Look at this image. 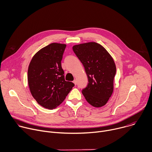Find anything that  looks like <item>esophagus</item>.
I'll use <instances>...</instances> for the list:
<instances>
[{
  "instance_id": "34e87169",
  "label": "esophagus",
  "mask_w": 152,
  "mask_h": 152,
  "mask_svg": "<svg viewBox=\"0 0 152 152\" xmlns=\"http://www.w3.org/2000/svg\"><path fill=\"white\" fill-rule=\"evenodd\" d=\"M73 83H74L75 85H76V84H77V80H74L73 81Z\"/></svg>"
}]
</instances>
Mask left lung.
Masks as SVG:
<instances>
[{
    "instance_id": "left-lung-1",
    "label": "left lung",
    "mask_w": 152,
    "mask_h": 152,
    "mask_svg": "<svg viewBox=\"0 0 152 152\" xmlns=\"http://www.w3.org/2000/svg\"><path fill=\"white\" fill-rule=\"evenodd\" d=\"M72 49L88 78V84L82 90L85 99L95 107L105 105L113 92L116 67L113 57L104 47L95 42L75 45Z\"/></svg>"
}]
</instances>
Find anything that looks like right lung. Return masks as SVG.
Here are the masks:
<instances>
[{"label": "right lung", "mask_w": 152, "mask_h": 152, "mask_svg": "<svg viewBox=\"0 0 152 152\" xmlns=\"http://www.w3.org/2000/svg\"><path fill=\"white\" fill-rule=\"evenodd\" d=\"M66 44L52 43L38 51L30 62L27 80L30 93L42 107L52 110L66 98L74 86L65 80L61 61Z\"/></svg>", "instance_id": "right-lung-1"}]
</instances>
